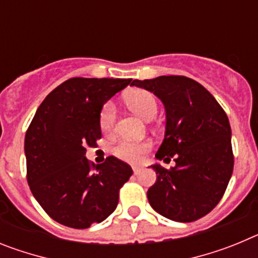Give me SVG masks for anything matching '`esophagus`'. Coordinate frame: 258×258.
Wrapping results in <instances>:
<instances>
[{
	"instance_id": "esophagus-1",
	"label": "esophagus",
	"mask_w": 258,
	"mask_h": 258,
	"mask_svg": "<svg viewBox=\"0 0 258 258\" xmlns=\"http://www.w3.org/2000/svg\"><path fill=\"white\" fill-rule=\"evenodd\" d=\"M141 170H142V166H133V172L136 175L140 174Z\"/></svg>"
}]
</instances>
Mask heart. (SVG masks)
Here are the masks:
<instances>
[{
	"label": "heart",
	"mask_w": 258,
	"mask_h": 258,
	"mask_svg": "<svg viewBox=\"0 0 258 258\" xmlns=\"http://www.w3.org/2000/svg\"><path fill=\"white\" fill-rule=\"evenodd\" d=\"M125 102L133 112L146 120L152 118L157 112L156 98L147 90H134V92L129 93L125 98ZM115 120V106L112 102H106L99 112V126H101L102 132L109 133L112 131ZM150 149H151V142L149 141L121 140L113 147L112 152L120 160L127 161V163H138L150 151Z\"/></svg>",
	"instance_id": "1"
}]
</instances>
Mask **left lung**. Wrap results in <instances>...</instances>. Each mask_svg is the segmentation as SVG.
<instances>
[{
    "mask_svg": "<svg viewBox=\"0 0 258 258\" xmlns=\"http://www.w3.org/2000/svg\"><path fill=\"white\" fill-rule=\"evenodd\" d=\"M160 98L165 107V137L157 159H174L175 166L156 172L147 191L150 206L177 222H192L208 214L222 199L234 169L231 127L213 95L186 76L134 80Z\"/></svg>",
    "mask_w": 258,
    "mask_h": 258,
    "instance_id": "obj_1",
    "label": "left lung"
}]
</instances>
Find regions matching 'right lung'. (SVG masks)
I'll return each mask as SVG.
<instances>
[{"label": "right lung", "mask_w": 258, "mask_h": 258, "mask_svg": "<svg viewBox=\"0 0 258 258\" xmlns=\"http://www.w3.org/2000/svg\"><path fill=\"white\" fill-rule=\"evenodd\" d=\"M132 79L74 77L44 99L26 133L27 181L33 197L56 222L88 229L117 207L118 191L133 174L115 156L95 165L86 147L101 140L99 112Z\"/></svg>", "instance_id": "obj_1"}]
</instances>
